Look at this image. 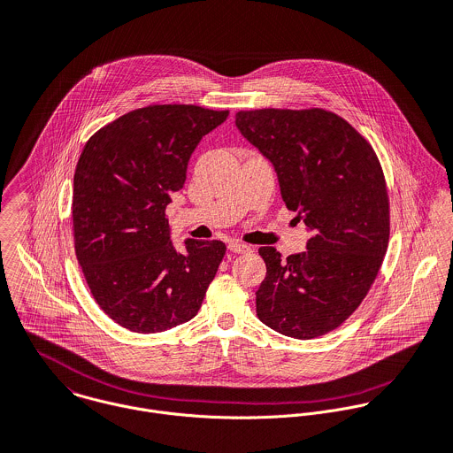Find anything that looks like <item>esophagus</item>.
<instances>
[{
    "mask_svg": "<svg viewBox=\"0 0 453 453\" xmlns=\"http://www.w3.org/2000/svg\"><path fill=\"white\" fill-rule=\"evenodd\" d=\"M228 248H230L232 253H251V248H250L248 244L241 242V241H232V242L228 244Z\"/></svg>",
    "mask_w": 453,
    "mask_h": 453,
    "instance_id": "34e87169",
    "label": "esophagus"
}]
</instances>
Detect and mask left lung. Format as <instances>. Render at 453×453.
<instances>
[{
  "label": "left lung",
  "mask_w": 453,
  "mask_h": 453,
  "mask_svg": "<svg viewBox=\"0 0 453 453\" xmlns=\"http://www.w3.org/2000/svg\"><path fill=\"white\" fill-rule=\"evenodd\" d=\"M235 127L274 166L287 207L311 234L305 251L267 265L257 314L273 330L312 339L339 326L367 296L390 235L388 193L371 144L323 109L241 111Z\"/></svg>",
  "instance_id": "obj_1"
}]
</instances>
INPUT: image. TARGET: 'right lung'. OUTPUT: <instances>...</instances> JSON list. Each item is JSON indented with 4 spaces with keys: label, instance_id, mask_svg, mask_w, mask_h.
<instances>
[{
    "label": "right lung",
    "instance_id": "add662e5",
    "mask_svg": "<svg viewBox=\"0 0 453 453\" xmlns=\"http://www.w3.org/2000/svg\"><path fill=\"white\" fill-rule=\"evenodd\" d=\"M226 118L228 111L196 105H150L98 130L79 157L77 260L96 303L132 332L189 321L225 257L221 241L186 239L179 253L165 209L202 137Z\"/></svg>",
    "mask_w": 453,
    "mask_h": 453
}]
</instances>
